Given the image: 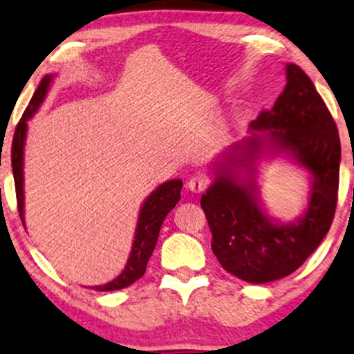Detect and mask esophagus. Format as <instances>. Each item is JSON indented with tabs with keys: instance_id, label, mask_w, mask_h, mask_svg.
Masks as SVG:
<instances>
[{
	"instance_id": "34e87169",
	"label": "esophagus",
	"mask_w": 354,
	"mask_h": 354,
	"mask_svg": "<svg viewBox=\"0 0 354 354\" xmlns=\"http://www.w3.org/2000/svg\"><path fill=\"white\" fill-rule=\"evenodd\" d=\"M208 184H210V178L203 176V174H198V176H194L189 178V182H187V189L194 192V194H202V192L208 189Z\"/></svg>"
}]
</instances>
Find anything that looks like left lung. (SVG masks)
I'll list each match as a JSON object with an SVG mask.
<instances>
[{
  "label": "left lung",
  "instance_id": "1",
  "mask_svg": "<svg viewBox=\"0 0 354 354\" xmlns=\"http://www.w3.org/2000/svg\"><path fill=\"white\" fill-rule=\"evenodd\" d=\"M286 88L251 123V136L215 164V182L200 200L212 231V250L230 274L251 283L277 281L297 270L328 233L338 198L342 146L338 128L315 85L287 64ZM287 153L313 176L308 210L290 224L262 210L254 182L255 159Z\"/></svg>",
  "mask_w": 354,
  "mask_h": 354
}]
</instances>
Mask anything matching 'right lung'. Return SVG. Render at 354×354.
<instances>
[{"instance_id": "add662e5", "label": "right lung", "mask_w": 354, "mask_h": 354, "mask_svg": "<svg viewBox=\"0 0 354 354\" xmlns=\"http://www.w3.org/2000/svg\"><path fill=\"white\" fill-rule=\"evenodd\" d=\"M52 82V75H46L39 84L36 93L32 95L30 102L26 108L23 118L16 126L15 138H12V147H11V164H12V176H15V185H16V198H17V210H19V216L24 225V170H23V159H24V142H26V133H28V121L34 116V113L39 110L44 98H46L47 91H49V85ZM182 180L176 178V180L164 182L152 192L146 202L142 203L141 212H139L136 233H134L133 250L128 257V263L123 272L111 282L103 283V286H95L93 289L98 292H110V290H120L124 287L131 286L141 279L146 272L147 261L154 251L157 238H159L160 226L162 221L167 216V213L172 210L174 207L180 200V190H182Z\"/></svg>"}]
</instances>
